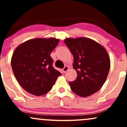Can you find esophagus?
Listing matches in <instances>:
<instances>
[{"instance_id":"esophagus-1","label":"esophagus","mask_w":127,"mask_h":127,"mask_svg":"<svg viewBox=\"0 0 127 127\" xmlns=\"http://www.w3.org/2000/svg\"><path fill=\"white\" fill-rule=\"evenodd\" d=\"M68 69H69V67L67 66H65L64 67V68L63 69V71L64 72H66V71H67V70H68Z\"/></svg>"}]
</instances>
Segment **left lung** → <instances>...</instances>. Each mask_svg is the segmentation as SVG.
Wrapping results in <instances>:
<instances>
[{
	"mask_svg": "<svg viewBox=\"0 0 127 127\" xmlns=\"http://www.w3.org/2000/svg\"><path fill=\"white\" fill-rule=\"evenodd\" d=\"M65 44L74 56L73 67L76 79L69 82L74 93L87 97L98 92L104 84L110 69V59L106 49L92 39H66Z\"/></svg>",
	"mask_w": 127,
	"mask_h": 127,
	"instance_id": "obj_1",
	"label": "left lung"
}]
</instances>
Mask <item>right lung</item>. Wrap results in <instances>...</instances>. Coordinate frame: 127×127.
<instances>
[{"mask_svg": "<svg viewBox=\"0 0 127 127\" xmlns=\"http://www.w3.org/2000/svg\"><path fill=\"white\" fill-rule=\"evenodd\" d=\"M59 41L55 38L31 39L15 49L11 60L13 72L28 93L35 96L48 93L61 75L53 67L50 56Z\"/></svg>", "mask_w": 127, "mask_h": 127, "instance_id": "add662e5", "label": "right lung"}]
</instances>
